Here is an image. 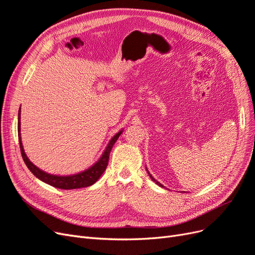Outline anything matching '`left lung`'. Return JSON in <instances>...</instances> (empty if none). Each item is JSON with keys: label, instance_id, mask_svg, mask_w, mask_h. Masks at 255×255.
<instances>
[{"label": "left lung", "instance_id": "left-lung-1", "mask_svg": "<svg viewBox=\"0 0 255 255\" xmlns=\"http://www.w3.org/2000/svg\"><path fill=\"white\" fill-rule=\"evenodd\" d=\"M146 171H148V170H146ZM148 173H149V171H148ZM149 175H150V177H151V180H152L153 182H155V183H156V184L158 185V186H160V187H164V186H163V185H161V184H160L159 182H157V181H156L155 179H154V177H153V176H152V175H151L150 173H149Z\"/></svg>", "mask_w": 255, "mask_h": 255}]
</instances>
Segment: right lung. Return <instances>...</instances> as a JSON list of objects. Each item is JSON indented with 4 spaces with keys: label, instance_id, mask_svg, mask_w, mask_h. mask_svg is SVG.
Segmentation results:
<instances>
[{
    "label": "right lung",
    "instance_id": "1",
    "mask_svg": "<svg viewBox=\"0 0 255 255\" xmlns=\"http://www.w3.org/2000/svg\"><path fill=\"white\" fill-rule=\"evenodd\" d=\"M121 133H122V130H120V132H118L112 138L109 144H107L105 151L103 152L102 156L99 158V160L95 165H92L91 167L86 169L85 171L73 174V175H65V176L64 175H54V174H50V173L42 171L41 169L36 167L26 156L24 149H23L22 142H21L20 110H19V114H18V136H19V142H20V150H21V154H22V158H23V160H24L25 165L27 166L30 172H32L36 177H38L40 181L51 185V186H53V187L60 188V189H75V188L88 187V186H90V185L95 184L100 179V176L103 174L107 165H109L110 153L112 151L113 145L115 144L116 141H117Z\"/></svg>",
    "mask_w": 255,
    "mask_h": 255
}]
</instances>
